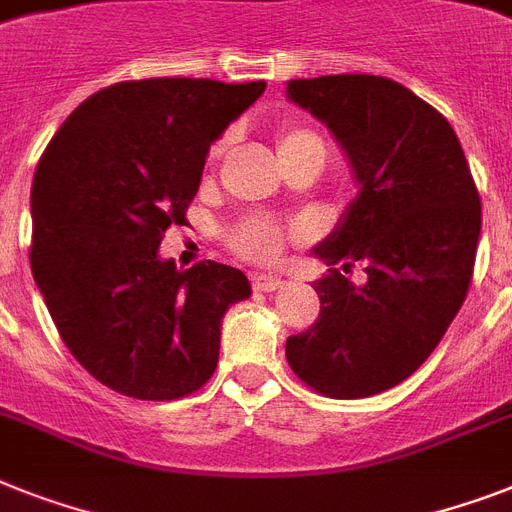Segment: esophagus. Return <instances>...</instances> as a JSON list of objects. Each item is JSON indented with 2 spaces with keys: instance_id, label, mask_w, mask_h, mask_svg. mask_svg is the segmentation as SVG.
Returning a JSON list of instances; mask_svg holds the SVG:
<instances>
[{
  "instance_id": "1",
  "label": "esophagus",
  "mask_w": 512,
  "mask_h": 512,
  "mask_svg": "<svg viewBox=\"0 0 512 512\" xmlns=\"http://www.w3.org/2000/svg\"><path fill=\"white\" fill-rule=\"evenodd\" d=\"M252 286H255V292H278L281 286H284V281H281V276H265V273H255L252 276Z\"/></svg>"
}]
</instances>
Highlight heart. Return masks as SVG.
<instances>
[{
	"mask_svg": "<svg viewBox=\"0 0 512 512\" xmlns=\"http://www.w3.org/2000/svg\"><path fill=\"white\" fill-rule=\"evenodd\" d=\"M220 149H223V144L213 149V160L220 155ZM299 152H321L323 155L326 149H323V139L315 134L313 128L289 123L278 131V155L286 157L299 155ZM297 231V226H284L268 215H252L228 231V247L252 263H276L284 252L286 239Z\"/></svg>",
	"mask_w": 512,
	"mask_h": 512,
	"instance_id": "1",
	"label": "heart"
}]
</instances>
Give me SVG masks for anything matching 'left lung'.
<instances>
[{
  "instance_id": "1",
  "label": "left lung",
  "mask_w": 512,
  "mask_h": 512,
  "mask_svg": "<svg viewBox=\"0 0 512 512\" xmlns=\"http://www.w3.org/2000/svg\"><path fill=\"white\" fill-rule=\"evenodd\" d=\"M286 97L326 123L360 186L315 255L369 273L357 287L328 270L315 284L321 315L286 339V360L326 397H371L413 376L463 307L479 191L447 118L392 78H294Z\"/></svg>"
}]
</instances>
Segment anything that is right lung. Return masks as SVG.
<instances>
[{"label": "right lung", "instance_id": "1", "mask_svg": "<svg viewBox=\"0 0 512 512\" xmlns=\"http://www.w3.org/2000/svg\"><path fill=\"white\" fill-rule=\"evenodd\" d=\"M265 81L144 78L91 94L49 141L31 189V270L62 342L115 392L178 400L215 373L242 270L157 255L202 181L210 144Z\"/></svg>", "mask_w": 512, "mask_h": 512}]
</instances>
